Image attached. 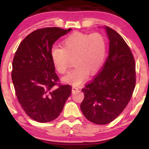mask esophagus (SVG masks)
Segmentation results:
<instances>
[{
  "mask_svg": "<svg viewBox=\"0 0 149 149\" xmlns=\"http://www.w3.org/2000/svg\"><path fill=\"white\" fill-rule=\"evenodd\" d=\"M78 90H79V88H77V87H75V86L72 87V91L73 92L78 91Z\"/></svg>",
  "mask_w": 149,
  "mask_h": 149,
  "instance_id": "1",
  "label": "esophagus"
}]
</instances>
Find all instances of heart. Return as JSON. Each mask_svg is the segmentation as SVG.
I'll use <instances>...</instances> for the list:
<instances>
[{
    "label": "heart",
    "instance_id": "obj_1",
    "mask_svg": "<svg viewBox=\"0 0 149 149\" xmlns=\"http://www.w3.org/2000/svg\"><path fill=\"white\" fill-rule=\"evenodd\" d=\"M62 48L54 47L51 50L52 63L57 71L65 73L69 69V59L76 67L62 78L65 83L79 85L104 64L107 54V40L100 33H74L62 41Z\"/></svg>",
    "mask_w": 149,
    "mask_h": 149
}]
</instances>
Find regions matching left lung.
Listing matches in <instances>:
<instances>
[{
	"instance_id": "1",
	"label": "left lung",
	"mask_w": 149,
	"mask_h": 149,
	"mask_svg": "<svg viewBox=\"0 0 149 149\" xmlns=\"http://www.w3.org/2000/svg\"><path fill=\"white\" fill-rule=\"evenodd\" d=\"M109 40V56L99 74L84 88L80 109L97 125L112 122L130 100L136 83L135 61L130 49L116 31L104 26Z\"/></svg>"
}]
</instances>
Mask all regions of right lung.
Returning a JSON list of instances; mask_svg holds the SVG:
<instances>
[{
    "label": "right lung",
    "instance_id": "add662e5",
    "mask_svg": "<svg viewBox=\"0 0 149 149\" xmlns=\"http://www.w3.org/2000/svg\"><path fill=\"white\" fill-rule=\"evenodd\" d=\"M71 29L47 27L29 34L19 45L13 61L12 80L17 100L27 116L39 123L56 119L71 94L69 85H58L51 59L54 42Z\"/></svg>",
    "mask_w": 149,
    "mask_h": 149
}]
</instances>
